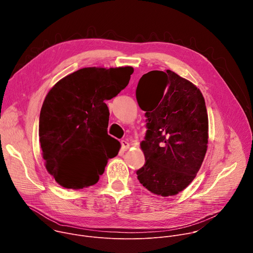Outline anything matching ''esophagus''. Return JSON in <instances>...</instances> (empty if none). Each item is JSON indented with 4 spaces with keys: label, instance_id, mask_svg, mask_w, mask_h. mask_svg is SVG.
Segmentation results:
<instances>
[{
    "label": "esophagus",
    "instance_id": "esophagus-1",
    "mask_svg": "<svg viewBox=\"0 0 253 253\" xmlns=\"http://www.w3.org/2000/svg\"><path fill=\"white\" fill-rule=\"evenodd\" d=\"M130 147V144L126 141V140H122L121 141V150L122 151H127Z\"/></svg>",
    "mask_w": 253,
    "mask_h": 253
}]
</instances>
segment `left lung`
<instances>
[{"label": "left lung", "mask_w": 253, "mask_h": 253, "mask_svg": "<svg viewBox=\"0 0 253 253\" xmlns=\"http://www.w3.org/2000/svg\"><path fill=\"white\" fill-rule=\"evenodd\" d=\"M136 99L146 112L147 128L140 144L145 164L136 171L137 178L154 194L175 195L192 182L207 150L204 98L191 82L166 70L144 74Z\"/></svg>", "instance_id": "left-lung-1"}]
</instances>
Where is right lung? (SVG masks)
Listing matches in <instances>:
<instances>
[{
    "label": "right lung",
    "mask_w": 253,
    "mask_h": 253,
    "mask_svg": "<svg viewBox=\"0 0 253 253\" xmlns=\"http://www.w3.org/2000/svg\"><path fill=\"white\" fill-rule=\"evenodd\" d=\"M132 67L83 68L60 80L41 108L39 136L48 172L65 188L98 182L120 143L107 133L105 103L129 83Z\"/></svg>",
    "instance_id": "right-lung-1"
}]
</instances>
